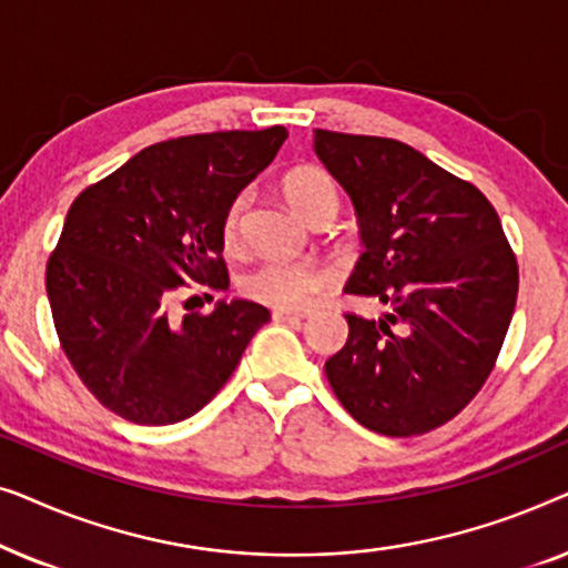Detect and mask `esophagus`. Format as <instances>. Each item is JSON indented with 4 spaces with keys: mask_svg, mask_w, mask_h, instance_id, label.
<instances>
[{
    "mask_svg": "<svg viewBox=\"0 0 568 568\" xmlns=\"http://www.w3.org/2000/svg\"><path fill=\"white\" fill-rule=\"evenodd\" d=\"M307 313H294V310H274V321H286V323H297L305 321Z\"/></svg>",
    "mask_w": 568,
    "mask_h": 568,
    "instance_id": "esophagus-1",
    "label": "esophagus"
}]
</instances>
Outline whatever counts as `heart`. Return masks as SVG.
<instances>
[{
    "instance_id": "b5f03b06",
    "label": "heart",
    "mask_w": 568,
    "mask_h": 568,
    "mask_svg": "<svg viewBox=\"0 0 568 568\" xmlns=\"http://www.w3.org/2000/svg\"><path fill=\"white\" fill-rule=\"evenodd\" d=\"M282 196L302 220H313L323 206H338V191L333 178L323 168L297 165L282 178ZM247 209V193H237L224 209L222 216V243L224 247H237L240 232H243V216ZM333 274L317 263L300 261H263L240 278V292L247 300L276 310H300L313 307L325 292L333 290Z\"/></svg>"
}]
</instances>
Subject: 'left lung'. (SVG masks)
<instances>
[{"mask_svg":"<svg viewBox=\"0 0 568 568\" xmlns=\"http://www.w3.org/2000/svg\"><path fill=\"white\" fill-rule=\"evenodd\" d=\"M315 154L359 220L364 253L346 292L387 307L379 321L346 315L328 383L372 432L437 429L484 387L515 313L519 271L499 214L476 185L395 139L315 129Z\"/></svg>","mask_w":568,"mask_h":568,"instance_id":"left-lung-1","label":"left lung"}]
</instances>
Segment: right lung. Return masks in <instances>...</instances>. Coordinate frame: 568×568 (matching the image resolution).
<instances>
[{
	"mask_svg": "<svg viewBox=\"0 0 568 568\" xmlns=\"http://www.w3.org/2000/svg\"><path fill=\"white\" fill-rule=\"evenodd\" d=\"M284 126L178 136L134 154L69 206L45 266L53 325L84 387L115 416L183 422L235 372L271 313L216 302L173 317L181 286L227 290L224 209L284 144Z\"/></svg>",
	"mask_w": 568,
	"mask_h": 568,
	"instance_id": "obj_1",
	"label": "right lung"
}]
</instances>
